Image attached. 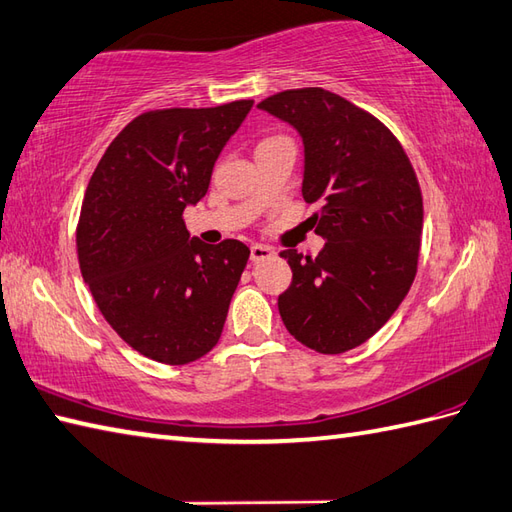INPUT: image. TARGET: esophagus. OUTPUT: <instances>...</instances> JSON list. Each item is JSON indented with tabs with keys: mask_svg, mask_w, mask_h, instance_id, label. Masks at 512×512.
I'll return each mask as SVG.
<instances>
[{
	"mask_svg": "<svg viewBox=\"0 0 512 512\" xmlns=\"http://www.w3.org/2000/svg\"><path fill=\"white\" fill-rule=\"evenodd\" d=\"M274 254H276V252H274V247H269V245H260V243H256V245L249 247V258H252V263H260V260L271 258Z\"/></svg>",
	"mask_w": 512,
	"mask_h": 512,
	"instance_id": "34e87169",
	"label": "esophagus"
}]
</instances>
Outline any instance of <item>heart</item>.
<instances>
[{
    "instance_id": "1",
    "label": "heart",
    "mask_w": 512,
    "mask_h": 512,
    "mask_svg": "<svg viewBox=\"0 0 512 512\" xmlns=\"http://www.w3.org/2000/svg\"><path fill=\"white\" fill-rule=\"evenodd\" d=\"M271 140H278V138H267V140H263V142H271ZM263 142H260V144H263Z\"/></svg>"
}]
</instances>
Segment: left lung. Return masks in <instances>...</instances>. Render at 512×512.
Wrapping results in <instances>:
<instances>
[{"label":"left lung","instance_id":"obj_1","mask_svg":"<svg viewBox=\"0 0 512 512\" xmlns=\"http://www.w3.org/2000/svg\"><path fill=\"white\" fill-rule=\"evenodd\" d=\"M258 109L289 122L304 144L302 197L322 252L285 249L293 280L278 298L287 331L322 355L361 346L410 291L423 195L401 142L372 113L322 87L287 89Z\"/></svg>","mask_w":512,"mask_h":512}]
</instances>
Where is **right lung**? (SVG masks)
<instances>
[{"label":"right lung","mask_w":512,"mask_h":512,"mask_svg":"<svg viewBox=\"0 0 512 512\" xmlns=\"http://www.w3.org/2000/svg\"><path fill=\"white\" fill-rule=\"evenodd\" d=\"M252 105L146 111L87 184L76 227L83 280L113 331L153 361L184 366L221 337L249 247L190 238L181 214L206 197L214 162Z\"/></svg>","instance_id":"obj_1"}]
</instances>
